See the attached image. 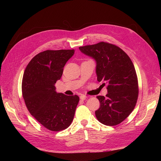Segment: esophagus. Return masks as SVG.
<instances>
[{"label":"esophagus","instance_id":"obj_1","mask_svg":"<svg viewBox=\"0 0 161 161\" xmlns=\"http://www.w3.org/2000/svg\"><path fill=\"white\" fill-rule=\"evenodd\" d=\"M86 98H87L86 95H80V100H85Z\"/></svg>","mask_w":161,"mask_h":161}]
</instances>
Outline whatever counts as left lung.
Wrapping results in <instances>:
<instances>
[{"mask_svg":"<svg viewBox=\"0 0 161 161\" xmlns=\"http://www.w3.org/2000/svg\"><path fill=\"white\" fill-rule=\"evenodd\" d=\"M79 49L95 59L97 81L107 86L106 97L97 96L100 102L95 111L97 119L107 126L119 124L133 111L138 96V78L131 59L121 48L108 43Z\"/></svg>","mask_w":161,"mask_h":161,"instance_id":"8db88e82","label":"left lung"}]
</instances>
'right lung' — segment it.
Returning <instances> with one entry per match:
<instances>
[{
  "label": "right lung",
  "mask_w": 161,
  "mask_h": 161,
  "mask_svg": "<svg viewBox=\"0 0 161 161\" xmlns=\"http://www.w3.org/2000/svg\"><path fill=\"white\" fill-rule=\"evenodd\" d=\"M74 50H46L34 57L27 66L22 93L29 112L46 129L59 131L73 122L80 97L57 93L54 86Z\"/></svg>",
  "instance_id": "1"
}]
</instances>
